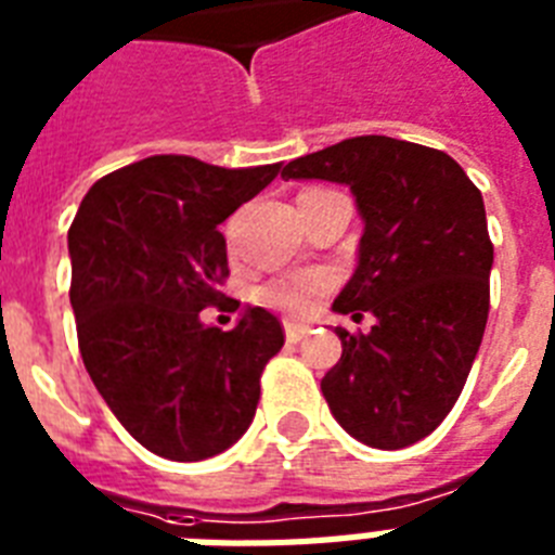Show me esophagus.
<instances>
[{
  "instance_id": "34e87169",
  "label": "esophagus",
  "mask_w": 555,
  "mask_h": 555,
  "mask_svg": "<svg viewBox=\"0 0 555 555\" xmlns=\"http://www.w3.org/2000/svg\"><path fill=\"white\" fill-rule=\"evenodd\" d=\"M308 337V325H296V322H285V339L294 346L299 339Z\"/></svg>"
}]
</instances>
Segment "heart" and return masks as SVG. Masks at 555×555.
Segmentation results:
<instances>
[{
    "label": "heart",
    "mask_w": 555,
    "mask_h": 555,
    "mask_svg": "<svg viewBox=\"0 0 555 555\" xmlns=\"http://www.w3.org/2000/svg\"><path fill=\"white\" fill-rule=\"evenodd\" d=\"M322 291H325V279L302 273V276L273 279L268 285H261L256 291V299L268 308L291 313V317H305L317 308Z\"/></svg>",
    "instance_id": "obj_1"
}]
</instances>
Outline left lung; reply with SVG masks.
I'll return each instance as SVG.
<instances>
[{
  "instance_id": "1",
  "label": "left lung",
  "mask_w": 555,
  "mask_h": 555,
  "mask_svg": "<svg viewBox=\"0 0 555 555\" xmlns=\"http://www.w3.org/2000/svg\"><path fill=\"white\" fill-rule=\"evenodd\" d=\"M282 178L351 186L365 221L354 276L334 311L374 317L343 339L322 395L365 447L403 449L461 397L490 313L492 242L481 190L447 152L363 134L291 160Z\"/></svg>"
}]
</instances>
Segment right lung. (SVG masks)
I'll use <instances>...</instances> for the list:
<instances>
[{"label": "right lung", "mask_w": 555, "mask_h": 555, "mask_svg": "<svg viewBox=\"0 0 555 555\" xmlns=\"http://www.w3.org/2000/svg\"><path fill=\"white\" fill-rule=\"evenodd\" d=\"M279 176L152 155L100 178L68 230L72 308L91 383L141 447L169 461L224 452L253 423L282 322L247 308L235 328L204 325L218 305L227 242L218 224Z\"/></svg>", "instance_id": "1"}]
</instances>
